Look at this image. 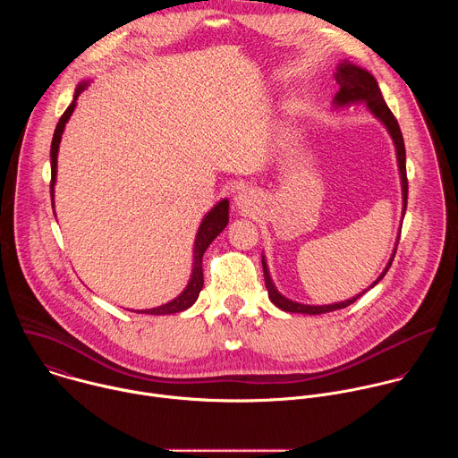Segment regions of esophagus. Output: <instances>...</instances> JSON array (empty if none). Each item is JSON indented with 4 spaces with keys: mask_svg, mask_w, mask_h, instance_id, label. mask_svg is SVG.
Returning a JSON list of instances; mask_svg holds the SVG:
<instances>
[{
    "mask_svg": "<svg viewBox=\"0 0 458 458\" xmlns=\"http://www.w3.org/2000/svg\"><path fill=\"white\" fill-rule=\"evenodd\" d=\"M233 205L237 210H241L242 214H253V210H257L259 207V193L253 188H241L235 193Z\"/></svg>",
    "mask_w": 458,
    "mask_h": 458,
    "instance_id": "1",
    "label": "esophagus"
}]
</instances>
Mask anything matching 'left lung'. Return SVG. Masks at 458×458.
<instances>
[{"label":"left lung","instance_id":"8db88e82","mask_svg":"<svg viewBox=\"0 0 458 458\" xmlns=\"http://www.w3.org/2000/svg\"><path fill=\"white\" fill-rule=\"evenodd\" d=\"M335 81L339 83V92L335 94L334 98V106L335 108H343V106H350V105H357V103H364L366 108L371 112V115L375 119H378L384 128L387 130V134L391 136V140H394V145H395V154H397V166H399V174H401V184H403V219H404V214H406V205H408V177H406V148H404V140H403V132H401V126L395 119V115L391 114V110L387 108L382 94H380V89H378V83L377 80L362 67H359V64L344 59L337 64V71L334 74ZM401 237V233H399ZM399 237H397V242H399ZM395 250H397V244L394 248V253H391L389 260L386 268L382 270V274L360 293H357L355 297L352 299H346V301H341V302H334V304H302V302H297V301H292L288 297H284L277 286L274 284L272 277H270V270H268V263H267V257L265 253L260 255L263 257V272H265V283H267V290H268V297L270 301L283 311H290V313H306V315H318V313H328V311H335V310H341V308H346L350 304H353L362 293H366L369 288H373L375 284L380 283V279L386 276V272L389 270L391 267V260H394L395 257Z\"/></svg>","mask_w":458,"mask_h":458}]
</instances>
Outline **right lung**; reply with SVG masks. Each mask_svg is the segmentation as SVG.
<instances>
[{
    "instance_id": "1",
    "label": "right lung",
    "mask_w": 458,
    "mask_h": 458,
    "mask_svg": "<svg viewBox=\"0 0 458 458\" xmlns=\"http://www.w3.org/2000/svg\"><path fill=\"white\" fill-rule=\"evenodd\" d=\"M90 85V80L81 81L76 87L74 92V99L69 105V108L64 110V114L59 117V123L54 130V138H52V145H50V168H52V181H50V198H52V208H54V186H55V175H57V152H59V143H61V136L64 132V124L69 123L72 112L76 110V101L80 98V94L83 90H87V87ZM228 208L230 203L228 199H221L201 221L198 233H195V241H193V260H191V274H190V281L186 284V288L170 302L156 306V308H148V310H136V313H148V315H170V313H177V311H184L188 310L195 301L199 297V292L203 290V253L207 251V248L212 244V241L226 228L228 225ZM134 311V310H132Z\"/></svg>"
}]
</instances>
